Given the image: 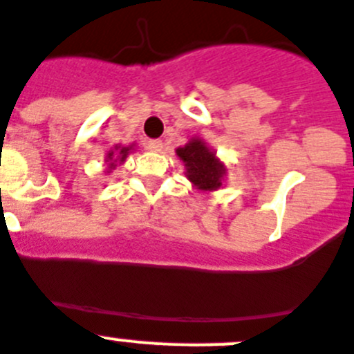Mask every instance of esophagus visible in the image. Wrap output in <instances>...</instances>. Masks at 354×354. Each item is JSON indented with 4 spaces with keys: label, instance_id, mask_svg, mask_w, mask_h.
<instances>
[{
    "label": "esophagus",
    "instance_id": "esophagus-1",
    "mask_svg": "<svg viewBox=\"0 0 354 354\" xmlns=\"http://www.w3.org/2000/svg\"><path fill=\"white\" fill-rule=\"evenodd\" d=\"M146 148L151 149V151H162V148H164V142H162L160 139H149V141L146 142Z\"/></svg>",
    "mask_w": 354,
    "mask_h": 354
}]
</instances>
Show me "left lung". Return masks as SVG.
<instances>
[{"mask_svg": "<svg viewBox=\"0 0 354 354\" xmlns=\"http://www.w3.org/2000/svg\"><path fill=\"white\" fill-rule=\"evenodd\" d=\"M176 155L180 160H183L185 169H187L185 176L192 181L194 187L199 190L221 189L227 169L203 139H190L187 145L176 149Z\"/></svg>", "mask_w": 354, "mask_h": 354, "instance_id": "8db88e82", "label": "left lung"}]
</instances>
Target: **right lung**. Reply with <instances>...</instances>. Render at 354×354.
Returning a JSON list of instances; mask_svg holds the SVG:
<instances>
[{"mask_svg": "<svg viewBox=\"0 0 354 354\" xmlns=\"http://www.w3.org/2000/svg\"><path fill=\"white\" fill-rule=\"evenodd\" d=\"M130 149H133V146H114V149H111L109 153H107L106 173H111L113 169H116L118 164H123L127 155L130 153Z\"/></svg>", "mask_w": 354, "mask_h": 354, "instance_id": "add662e5", "label": "right lung"}]
</instances>
